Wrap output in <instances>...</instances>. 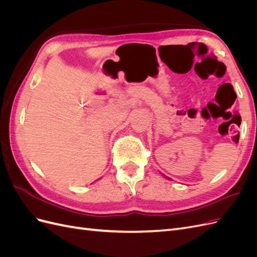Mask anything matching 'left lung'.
Wrapping results in <instances>:
<instances>
[{"mask_svg": "<svg viewBox=\"0 0 257 257\" xmlns=\"http://www.w3.org/2000/svg\"><path fill=\"white\" fill-rule=\"evenodd\" d=\"M168 179H169V178H168Z\"/></svg>", "mask_w": 257, "mask_h": 257, "instance_id": "left-lung-1", "label": "left lung"}]
</instances>
